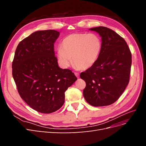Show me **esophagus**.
<instances>
[{
    "instance_id": "obj_1",
    "label": "esophagus",
    "mask_w": 146,
    "mask_h": 146,
    "mask_svg": "<svg viewBox=\"0 0 146 146\" xmlns=\"http://www.w3.org/2000/svg\"><path fill=\"white\" fill-rule=\"evenodd\" d=\"M74 74H75V75H76V76L78 78H79V77H80V74H79V73H78V72H75Z\"/></svg>"
}]
</instances>
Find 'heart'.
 Instances as JSON below:
<instances>
[{
    "mask_svg": "<svg viewBox=\"0 0 146 146\" xmlns=\"http://www.w3.org/2000/svg\"><path fill=\"white\" fill-rule=\"evenodd\" d=\"M102 48L100 38L95 33H74L63 39L57 57L61 66L68 68L72 63L75 67L86 70L98 60Z\"/></svg>",
    "mask_w": 146,
    "mask_h": 146,
    "instance_id": "1",
    "label": "heart"
}]
</instances>
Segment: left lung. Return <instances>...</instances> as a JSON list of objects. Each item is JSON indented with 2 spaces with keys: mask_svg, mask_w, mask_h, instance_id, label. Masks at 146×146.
I'll return each instance as SVG.
<instances>
[{
  "mask_svg": "<svg viewBox=\"0 0 146 146\" xmlns=\"http://www.w3.org/2000/svg\"><path fill=\"white\" fill-rule=\"evenodd\" d=\"M90 30L99 34L102 48L97 62L80 74L86 82L83 96L94 107L110 105L129 84L131 54L124 39L111 29L100 26Z\"/></svg>",
  "mask_w": 146,
  "mask_h": 146,
  "instance_id": "1",
  "label": "left lung"
}]
</instances>
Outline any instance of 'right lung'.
Here are the masks:
<instances>
[{"instance_id":"add662e5","label":"right lung","mask_w":146,"mask_h":146,"mask_svg":"<svg viewBox=\"0 0 146 146\" xmlns=\"http://www.w3.org/2000/svg\"><path fill=\"white\" fill-rule=\"evenodd\" d=\"M60 33L37 31L21 41L12 63V74L21 98L36 111L48 114L64 102V92L77 78L58 66L54 43Z\"/></svg>"}]
</instances>
